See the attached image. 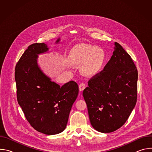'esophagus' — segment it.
<instances>
[{
	"label": "esophagus",
	"instance_id": "obj_1",
	"mask_svg": "<svg viewBox=\"0 0 152 152\" xmlns=\"http://www.w3.org/2000/svg\"><path fill=\"white\" fill-rule=\"evenodd\" d=\"M86 87V85L83 83H80L79 84V90L80 91H83Z\"/></svg>",
	"mask_w": 152,
	"mask_h": 152
}]
</instances>
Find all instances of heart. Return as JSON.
<instances>
[{
    "label": "heart",
    "instance_id": "1",
    "mask_svg": "<svg viewBox=\"0 0 152 152\" xmlns=\"http://www.w3.org/2000/svg\"><path fill=\"white\" fill-rule=\"evenodd\" d=\"M70 59L75 64L83 63L85 70L93 73L101 69L104 59V53L102 50L95 46H78L72 50Z\"/></svg>",
    "mask_w": 152,
    "mask_h": 152
}]
</instances>
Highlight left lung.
<instances>
[{
	"label": "left lung",
	"mask_w": 152,
	"mask_h": 152,
	"mask_svg": "<svg viewBox=\"0 0 152 152\" xmlns=\"http://www.w3.org/2000/svg\"><path fill=\"white\" fill-rule=\"evenodd\" d=\"M103 70L92 76L83 91L90 121L96 131L110 133L127 121L137 99L138 71L130 56L115 42Z\"/></svg>",
	"instance_id": "1"
}]
</instances>
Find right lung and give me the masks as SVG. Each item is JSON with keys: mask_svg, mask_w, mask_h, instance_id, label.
<instances>
[{"mask_svg": "<svg viewBox=\"0 0 152 152\" xmlns=\"http://www.w3.org/2000/svg\"><path fill=\"white\" fill-rule=\"evenodd\" d=\"M48 49L43 42L28 46L16 64L15 79L17 101L26 120L38 132L51 135L66 129L79 87L73 80L60 86L41 71L37 55Z\"/></svg>", "mask_w": 152, "mask_h": 152, "instance_id": "right-lung-1", "label": "right lung"}]
</instances>
